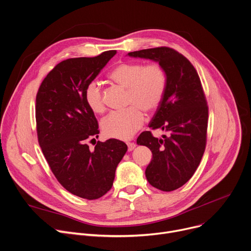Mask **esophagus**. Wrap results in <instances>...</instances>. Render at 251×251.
<instances>
[{
  "mask_svg": "<svg viewBox=\"0 0 251 251\" xmlns=\"http://www.w3.org/2000/svg\"><path fill=\"white\" fill-rule=\"evenodd\" d=\"M127 145H128V151H132L136 147V144L133 142H129L127 143Z\"/></svg>",
  "mask_w": 251,
  "mask_h": 251,
  "instance_id": "esophagus-1",
  "label": "esophagus"
}]
</instances>
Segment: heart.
Masks as SVG:
<instances>
[{
    "mask_svg": "<svg viewBox=\"0 0 251 251\" xmlns=\"http://www.w3.org/2000/svg\"><path fill=\"white\" fill-rule=\"evenodd\" d=\"M109 78L128 90L127 105L122 111H113L101 122V130L107 138L128 140L145 121V111H153L161 104L167 86L163 68L156 63H121L109 73ZM84 100L89 109L101 114L105 110L101 87L97 81L90 82L84 90Z\"/></svg>",
    "mask_w": 251,
    "mask_h": 251,
    "instance_id": "heart-1",
    "label": "heart"
}]
</instances>
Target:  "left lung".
<instances>
[{
	"label": "left lung",
	"mask_w": 251,
	"mask_h": 251,
	"mask_svg": "<svg viewBox=\"0 0 251 251\" xmlns=\"http://www.w3.org/2000/svg\"><path fill=\"white\" fill-rule=\"evenodd\" d=\"M128 56L157 62L166 73L165 95L149 127L169 135L158 139L145 131L137 144L147 146L153 155L145 171L149 183L159 190L173 191L193 176L206 145L208 107L201 82L192 64L171 48L145 49Z\"/></svg>",
	"instance_id": "8db88e82"
}]
</instances>
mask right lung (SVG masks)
I'll return each instance as SVG.
<instances>
[{
  "instance_id": "obj_1",
  "label": "right lung",
  "mask_w": 251,
  "mask_h": 251,
  "mask_svg": "<svg viewBox=\"0 0 251 251\" xmlns=\"http://www.w3.org/2000/svg\"><path fill=\"white\" fill-rule=\"evenodd\" d=\"M116 53L112 50L59 63L43 80L36 97L38 141L45 158L66 190L88 200L111 189L127 151V145L117 139L98 141L93 151L86 144L99 130L94 112L84 100V90Z\"/></svg>"
}]
</instances>
